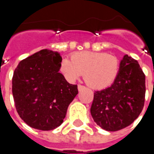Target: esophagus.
Here are the masks:
<instances>
[{"label": "esophagus", "instance_id": "esophagus-1", "mask_svg": "<svg viewBox=\"0 0 154 154\" xmlns=\"http://www.w3.org/2000/svg\"><path fill=\"white\" fill-rule=\"evenodd\" d=\"M77 88H78V91H82L83 90L84 88H85V87H84V86H82V85H78V86H77Z\"/></svg>", "mask_w": 154, "mask_h": 154}]
</instances>
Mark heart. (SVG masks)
I'll return each mask as SVG.
<instances>
[{"mask_svg":"<svg viewBox=\"0 0 154 154\" xmlns=\"http://www.w3.org/2000/svg\"><path fill=\"white\" fill-rule=\"evenodd\" d=\"M60 71L68 82H75L84 74L86 83L94 89H103L113 83L119 72V62L113 55L82 51L64 57Z\"/></svg>","mask_w":154,"mask_h":154,"instance_id":"b5f03b06","label":"heart"}]
</instances>
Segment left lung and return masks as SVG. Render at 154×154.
I'll return each instance as SVG.
<instances>
[{"mask_svg": "<svg viewBox=\"0 0 154 154\" xmlns=\"http://www.w3.org/2000/svg\"><path fill=\"white\" fill-rule=\"evenodd\" d=\"M145 98V75L139 63L125 54L110 87L94 93L91 114L97 125L117 131L131 125L141 113Z\"/></svg>", "mask_w": 154, "mask_h": 154, "instance_id": "8db88e82", "label": "left lung"}]
</instances>
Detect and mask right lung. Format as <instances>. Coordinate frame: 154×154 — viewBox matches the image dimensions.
<instances>
[{"label": "right lung", "mask_w": 154, "mask_h": 154, "mask_svg": "<svg viewBox=\"0 0 154 154\" xmlns=\"http://www.w3.org/2000/svg\"><path fill=\"white\" fill-rule=\"evenodd\" d=\"M62 57L42 49L20 62L12 78V94L19 116L29 126L52 130L61 125L67 107L78 93L77 85L59 72Z\"/></svg>", "instance_id": "1"}]
</instances>
